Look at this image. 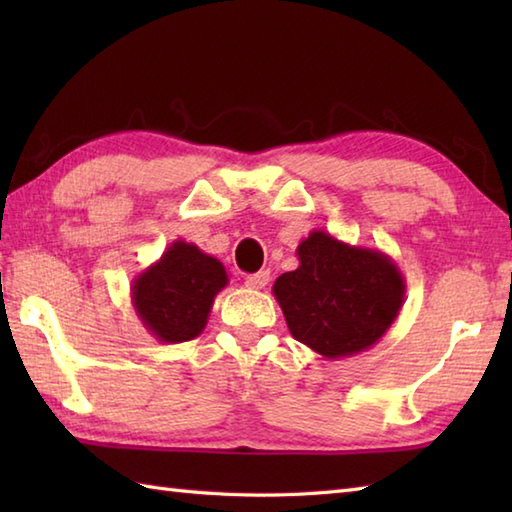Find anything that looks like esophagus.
<instances>
[{
    "label": "esophagus",
    "instance_id": "esophagus-1",
    "mask_svg": "<svg viewBox=\"0 0 512 512\" xmlns=\"http://www.w3.org/2000/svg\"><path fill=\"white\" fill-rule=\"evenodd\" d=\"M268 281H270L268 270H259V273L246 277V286L253 288V290H262V288L268 286Z\"/></svg>",
    "mask_w": 512,
    "mask_h": 512
}]
</instances>
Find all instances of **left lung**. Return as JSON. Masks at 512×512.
<instances>
[{
  "mask_svg": "<svg viewBox=\"0 0 512 512\" xmlns=\"http://www.w3.org/2000/svg\"><path fill=\"white\" fill-rule=\"evenodd\" d=\"M297 257L299 268L277 277L273 295L299 343L336 361L383 339L407 290L394 259L319 228L297 246Z\"/></svg>",
  "mask_w": 512,
  "mask_h": 512,
  "instance_id": "left-lung-1",
  "label": "left lung"
}]
</instances>
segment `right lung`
<instances>
[{"mask_svg": "<svg viewBox=\"0 0 512 512\" xmlns=\"http://www.w3.org/2000/svg\"><path fill=\"white\" fill-rule=\"evenodd\" d=\"M226 284L220 259L176 239L132 281V306L160 343L191 341L206 328L217 292Z\"/></svg>", "mask_w": 512, "mask_h": 512, "instance_id": "add662e5", "label": "right lung"}]
</instances>
